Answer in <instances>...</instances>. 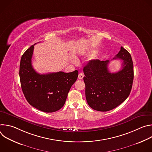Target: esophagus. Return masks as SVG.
<instances>
[{
    "label": "esophagus",
    "instance_id": "1",
    "mask_svg": "<svg viewBox=\"0 0 152 152\" xmlns=\"http://www.w3.org/2000/svg\"><path fill=\"white\" fill-rule=\"evenodd\" d=\"M83 77H84V75H83L82 73H80L79 74V75H78V78H79V79H83Z\"/></svg>",
    "mask_w": 152,
    "mask_h": 152
}]
</instances>
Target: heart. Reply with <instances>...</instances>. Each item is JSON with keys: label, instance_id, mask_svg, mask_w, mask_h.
<instances>
[{"label": "heart", "instance_id": "obj_1", "mask_svg": "<svg viewBox=\"0 0 152 152\" xmlns=\"http://www.w3.org/2000/svg\"><path fill=\"white\" fill-rule=\"evenodd\" d=\"M73 62H75V61H76V60H75V59H73Z\"/></svg>", "mask_w": 152, "mask_h": 152}]
</instances>
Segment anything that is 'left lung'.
I'll use <instances>...</instances> for the list:
<instances>
[{
	"label": "left lung",
	"instance_id": "left-lung-1",
	"mask_svg": "<svg viewBox=\"0 0 152 152\" xmlns=\"http://www.w3.org/2000/svg\"><path fill=\"white\" fill-rule=\"evenodd\" d=\"M113 59L123 60L117 72L108 70L110 61L91 60L83 68L85 97L93 110L105 112L113 110L129 96L134 80V66L131 54L121 47Z\"/></svg>",
	"mask_w": 152,
	"mask_h": 152
}]
</instances>
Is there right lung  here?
I'll return each instance as SVG.
<instances>
[{"instance_id":"obj_1","label":"right lung","mask_w":152,"mask_h":152,"mask_svg":"<svg viewBox=\"0 0 152 152\" xmlns=\"http://www.w3.org/2000/svg\"><path fill=\"white\" fill-rule=\"evenodd\" d=\"M34 45L27 49L21 58L19 70L21 87L31 105L42 112L53 113L65 104L72 85L77 79L78 71L38 73L31 62Z\"/></svg>"}]
</instances>
